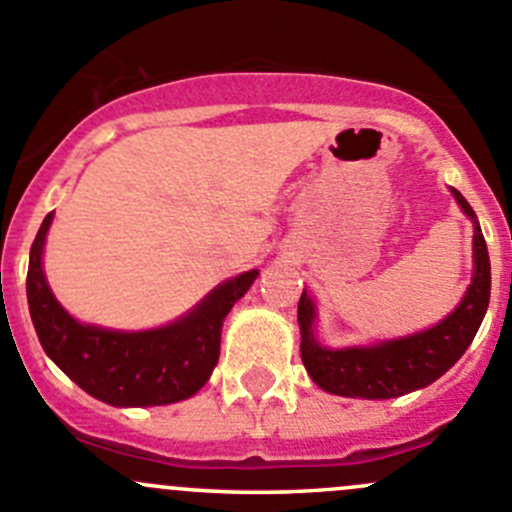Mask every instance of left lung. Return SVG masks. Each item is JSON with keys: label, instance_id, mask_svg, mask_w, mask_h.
Returning <instances> with one entry per match:
<instances>
[{"label": "left lung", "instance_id": "left-lung-1", "mask_svg": "<svg viewBox=\"0 0 512 512\" xmlns=\"http://www.w3.org/2000/svg\"><path fill=\"white\" fill-rule=\"evenodd\" d=\"M451 193L463 213L473 220V280L461 304L436 327L423 329L411 337H399L371 347L327 349L314 337L317 309L312 297L302 292L297 307V322L302 332L299 352H302L304 369L319 389L349 399H396L433 384L471 347L490 302V260L476 213L456 188H451Z\"/></svg>", "mask_w": 512, "mask_h": 512}]
</instances>
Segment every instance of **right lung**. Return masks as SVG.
Wrapping results in <instances>:
<instances>
[{"mask_svg":"<svg viewBox=\"0 0 512 512\" xmlns=\"http://www.w3.org/2000/svg\"><path fill=\"white\" fill-rule=\"evenodd\" d=\"M54 213L41 223L29 252V314L46 356L86 394L111 406H163L205 386L220 356V332L232 304L250 289L257 270L223 282L178 322L148 332L81 324L46 285L41 252Z\"/></svg>","mask_w":512,"mask_h":512,"instance_id":"obj_1","label":"right lung"}]
</instances>
